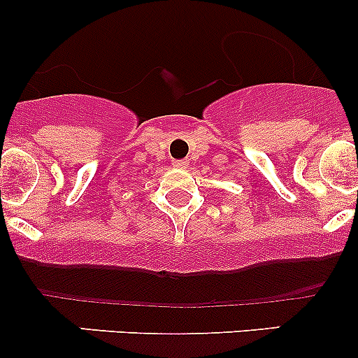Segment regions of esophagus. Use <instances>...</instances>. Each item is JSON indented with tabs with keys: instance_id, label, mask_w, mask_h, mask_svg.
Instances as JSON below:
<instances>
[{
	"instance_id": "esophagus-1",
	"label": "esophagus",
	"mask_w": 358,
	"mask_h": 358,
	"mask_svg": "<svg viewBox=\"0 0 358 358\" xmlns=\"http://www.w3.org/2000/svg\"><path fill=\"white\" fill-rule=\"evenodd\" d=\"M173 166L178 169H185L189 168V161H187V159H178V161H173Z\"/></svg>"
}]
</instances>
